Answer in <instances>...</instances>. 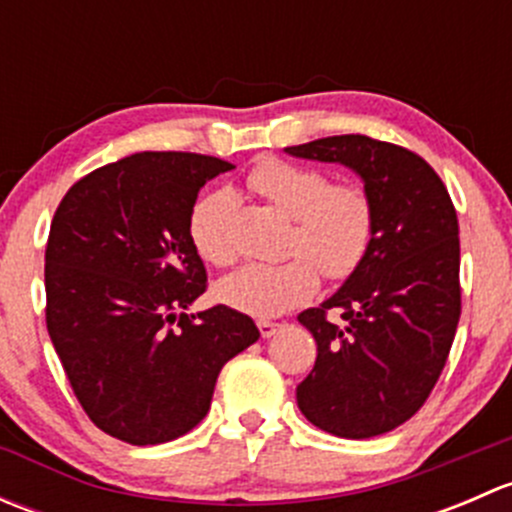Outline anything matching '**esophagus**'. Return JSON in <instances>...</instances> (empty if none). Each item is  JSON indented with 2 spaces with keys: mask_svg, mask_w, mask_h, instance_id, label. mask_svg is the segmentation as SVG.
<instances>
[{
  "mask_svg": "<svg viewBox=\"0 0 512 512\" xmlns=\"http://www.w3.org/2000/svg\"><path fill=\"white\" fill-rule=\"evenodd\" d=\"M257 327H260V334L265 339H270V337H275L277 332H280V327L282 324H277V322H270V319H260V322H257Z\"/></svg>",
  "mask_w": 512,
  "mask_h": 512,
  "instance_id": "obj_1",
  "label": "esophagus"
}]
</instances>
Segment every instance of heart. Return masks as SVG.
I'll list each match as a JSON object with an SVG mask.
<instances>
[{
  "label": "heart",
  "instance_id": "heart-1",
  "mask_svg": "<svg viewBox=\"0 0 512 512\" xmlns=\"http://www.w3.org/2000/svg\"><path fill=\"white\" fill-rule=\"evenodd\" d=\"M247 185L294 220L289 252L292 260L280 265H242L215 287L220 302L237 312L270 319L302 307L319 287V271L329 280H344L364 262L374 240V205L352 183H332L327 173L309 165L265 158L250 170ZM237 198L220 188L193 205L188 220L190 242L208 265L235 260Z\"/></svg>",
  "mask_w": 512,
  "mask_h": 512
}]
</instances>
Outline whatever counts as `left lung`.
Instances as JSON below:
<instances>
[{
    "label": "left lung",
    "mask_w": 512,
    "mask_h": 512,
    "mask_svg": "<svg viewBox=\"0 0 512 512\" xmlns=\"http://www.w3.org/2000/svg\"><path fill=\"white\" fill-rule=\"evenodd\" d=\"M285 151L352 168L374 205L364 262L327 302L297 317L317 342L297 406L339 438L381 436L426 404L456 337V208L436 170L409 148L349 133Z\"/></svg>",
    "instance_id": "obj_1"
}]
</instances>
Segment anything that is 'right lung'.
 Masks as SVG:
<instances>
[{
	"label": "right lung",
	"mask_w": 512,
	"mask_h": 512,
	"mask_svg": "<svg viewBox=\"0 0 512 512\" xmlns=\"http://www.w3.org/2000/svg\"><path fill=\"white\" fill-rule=\"evenodd\" d=\"M235 165L136 153L69 188L46 242V329L76 399L108 436L173 441L210 409L220 369L260 339L237 309H185L205 292L188 220L200 188Z\"/></svg>",
	"instance_id": "1"
}]
</instances>
